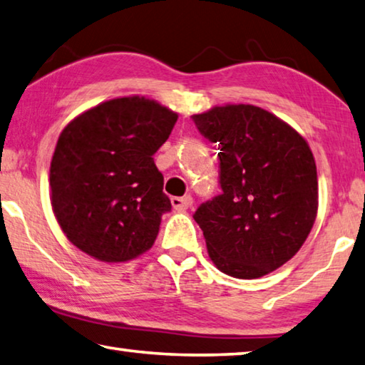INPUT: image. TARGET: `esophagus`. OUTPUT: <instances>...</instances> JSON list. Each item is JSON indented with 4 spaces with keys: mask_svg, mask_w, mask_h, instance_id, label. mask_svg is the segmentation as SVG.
Wrapping results in <instances>:
<instances>
[{
    "mask_svg": "<svg viewBox=\"0 0 365 365\" xmlns=\"http://www.w3.org/2000/svg\"><path fill=\"white\" fill-rule=\"evenodd\" d=\"M171 205L178 212H184V210H187L189 207H192V197L186 195V197H173L171 199Z\"/></svg>",
    "mask_w": 365,
    "mask_h": 365,
    "instance_id": "esophagus-1",
    "label": "esophagus"
}]
</instances>
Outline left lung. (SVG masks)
Listing matches in <instances>:
<instances>
[{
	"instance_id": "1",
	"label": "left lung",
	"mask_w": 365,
	"mask_h": 365,
	"mask_svg": "<svg viewBox=\"0 0 365 365\" xmlns=\"http://www.w3.org/2000/svg\"><path fill=\"white\" fill-rule=\"evenodd\" d=\"M192 118L220 149L222 194L194 215L208 257L231 277H263L295 257L314 226L311 147L287 121L252 104L215 106Z\"/></svg>"
}]
</instances>
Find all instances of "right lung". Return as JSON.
<instances>
[{"label":"right lung","mask_w":365,"mask_h":365,"mask_svg":"<svg viewBox=\"0 0 365 365\" xmlns=\"http://www.w3.org/2000/svg\"><path fill=\"white\" fill-rule=\"evenodd\" d=\"M178 113L145 96H125L68 121L49 168L51 205L66 237L104 263L150 250L170 199L153 153Z\"/></svg>","instance_id":"add662e5"}]
</instances>
